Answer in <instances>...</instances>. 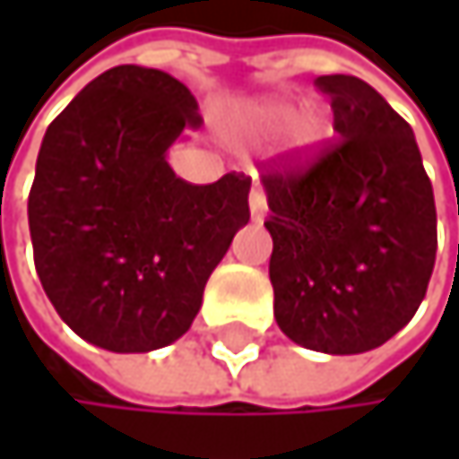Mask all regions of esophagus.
<instances>
[{
	"mask_svg": "<svg viewBox=\"0 0 459 459\" xmlns=\"http://www.w3.org/2000/svg\"><path fill=\"white\" fill-rule=\"evenodd\" d=\"M249 212H252V221L260 223L268 212V204H265V191L255 183L252 191H249Z\"/></svg>",
	"mask_w": 459,
	"mask_h": 459,
	"instance_id": "34e87169",
	"label": "esophagus"
}]
</instances>
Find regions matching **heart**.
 <instances>
[{"mask_svg":"<svg viewBox=\"0 0 459 459\" xmlns=\"http://www.w3.org/2000/svg\"><path fill=\"white\" fill-rule=\"evenodd\" d=\"M238 122L249 135H273L284 126L281 151L295 161L311 159L329 138V119L319 106L306 103L295 111V100L284 95L249 103Z\"/></svg>","mask_w":459,"mask_h":459,"instance_id":"b5f03b06","label":"heart"}]
</instances>
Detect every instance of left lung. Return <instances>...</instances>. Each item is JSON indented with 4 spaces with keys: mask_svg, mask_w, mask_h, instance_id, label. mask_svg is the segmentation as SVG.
Segmentation results:
<instances>
[{
    "mask_svg": "<svg viewBox=\"0 0 459 459\" xmlns=\"http://www.w3.org/2000/svg\"><path fill=\"white\" fill-rule=\"evenodd\" d=\"M337 138L263 175L273 316L298 345L364 353L420 308L436 263V202L412 127L367 82L316 79Z\"/></svg>",
    "mask_w": 459,
    "mask_h": 459,
    "instance_id": "8db88e82",
    "label": "left lung"
}]
</instances>
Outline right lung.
Masks as SVG:
<instances>
[{"mask_svg": "<svg viewBox=\"0 0 459 459\" xmlns=\"http://www.w3.org/2000/svg\"><path fill=\"white\" fill-rule=\"evenodd\" d=\"M191 90L159 68L117 65L47 127L29 194L39 281L57 316L114 353L183 337L210 273L249 221V186L229 172L191 186L167 151L199 130Z\"/></svg>", "mask_w": 459, "mask_h": 459, "instance_id": "right-lung-1", "label": "right lung"}]
</instances>
